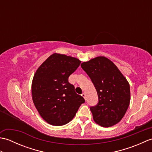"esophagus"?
<instances>
[{"label": "esophagus", "instance_id": "esophagus-1", "mask_svg": "<svg viewBox=\"0 0 152 152\" xmlns=\"http://www.w3.org/2000/svg\"><path fill=\"white\" fill-rule=\"evenodd\" d=\"M82 96H83V98L85 99V100H86V93H83L82 94Z\"/></svg>", "mask_w": 152, "mask_h": 152}]
</instances>
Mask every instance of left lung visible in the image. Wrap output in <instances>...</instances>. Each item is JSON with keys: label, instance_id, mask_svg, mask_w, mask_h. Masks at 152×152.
Masks as SVG:
<instances>
[{"label": "left lung", "instance_id": "1", "mask_svg": "<svg viewBox=\"0 0 152 152\" xmlns=\"http://www.w3.org/2000/svg\"><path fill=\"white\" fill-rule=\"evenodd\" d=\"M98 95L99 102L91 106L96 124L104 127L117 124L130 103V86L124 76L108 58L100 56L81 64Z\"/></svg>", "mask_w": 152, "mask_h": 152}]
</instances>
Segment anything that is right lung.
I'll return each mask as SVG.
<instances>
[{"instance_id":"add662e5","label":"right lung","mask_w":152,"mask_h":152,"mask_svg":"<svg viewBox=\"0 0 152 152\" xmlns=\"http://www.w3.org/2000/svg\"><path fill=\"white\" fill-rule=\"evenodd\" d=\"M81 61L66 55L53 53L38 67L32 82V96L41 117L55 126L64 125L75 116L83 96L77 94L69 77Z\"/></svg>"}]
</instances>
